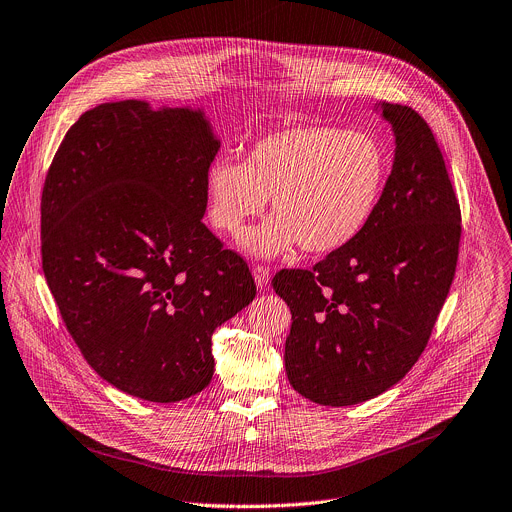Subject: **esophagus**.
I'll list each match as a JSON object with an SVG mask.
<instances>
[{
  "label": "esophagus",
  "instance_id": "1",
  "mask_svg": "<svg viewBox=\"0 0 512 512\" xmlns=\"http://www.w3.org/2000/svg\"><path fill=\"white\" fill-rule=\"evenodd\" d=\"M253 277H255L257 287L265 289L267 283H269V267H265V265H255V267H253Z\"/></svg>",
  "mask_w": 512,
  "mask_h": 512
}]
</instances>
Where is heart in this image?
Wrapping results in <instances>:
<instances>
[{
	"label": "heart",
	"mask_w": 512,
	"mask_h": 512,
	"mask_svg": "<svg viewBox=\"0 0 512 512\" xmlns=\"http://www.w3.org/2000/svg\"><path fill=\"white\" fill-rule=\"evenodd\" d=\"M389 158L364 131L294 125L257 139L247 164L221 156L206 168L210 223L237 235L271 196L273 216L249 229L241 247L273 257L300 245L326 255L356 239L383 198Z\"/></svg>",
	"instance_id": "heart-1"
}]
</instances>
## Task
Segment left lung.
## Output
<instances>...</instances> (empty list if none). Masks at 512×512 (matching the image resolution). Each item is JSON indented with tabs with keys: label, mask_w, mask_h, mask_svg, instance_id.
<instances>
[{
	"label": "left lung",
	"mask_w": 512,
	"mask_h": 512,
	"mask_svg": "<svg viewBox=\"0 0 512 512\" xmlns=\"http://www.w3.org/2000/svg\"><path fill=\"white\" fill-rule=\"evenodd\" d=\"M379 109L395 160L371 223L312 269L271 281L291 312L289 385L330 407L369 401L411 371L458 263L462 214L440 145L411 107Z\"/></svg>",
	"instance_id": "obj_1"
}]
</instances>
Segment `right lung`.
Returning a JSON list of instances; mask_svg holds the SVG:
<instances>
[{
  "label": "right lung",
  "mask_w": 512,
  "mask_h": 512,
  "mask_svg": "<svg viewBox=\"0 0 512 512\" xmlns=\"http://www.w3.org/2000/svg\"><path fill=\"white\" fill-rule=\"evenodd\" d=\"M218 141L200 109L103 103L72 125L42 190V269L85 360L119 391L188 399L212 332L257 294L202 223Z\"/></svg>",
  "instance_id": "1"
}]
</instances>
